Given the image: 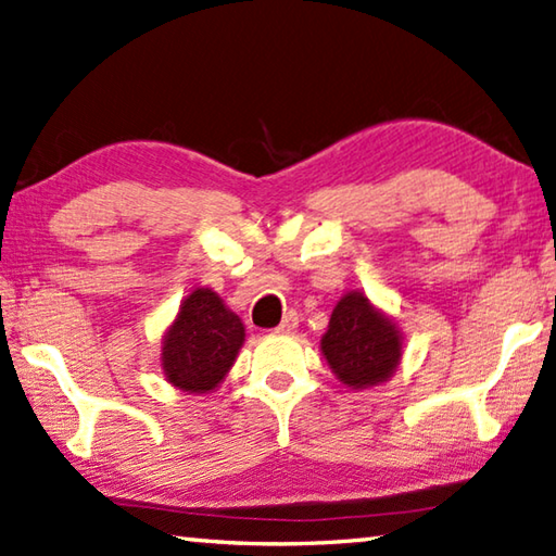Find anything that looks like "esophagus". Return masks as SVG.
<instances>
[{
    "label": "esophagus",
    "mask_w": 556,
    "mask_h": 556,
    "mask_svg": "<svg viewBox=\"0 0 556 556\" xmlns=\"http://www.w3.org/2000/svg\"><path fill=\"white\" fill-rule=\"evenodd\" d=\"M299 328V313H293V311H289L287 315H285V320L279 323V328H277V332L279 334H291L293 330Z\"/></svg>",
    "instance_id": "1"
}]
</instances>
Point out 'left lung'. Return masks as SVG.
<instances>
[{
    "mask_svg": "<svg viewBox=\"0 0 556 556\" xmlns=\"http://www.w3.org/2000/svg\"><path fill=\"white\" fill-rule=\"evenodd\" d=\"M320 350L340 383L364 390L386 383L402 358V334L390 315L378 311L362 291L337 301Z\"/></svg>",
    "mask_w": 556,
    "mask_h": 556,
    "instance_id": "1",
    "label": "left lung"
}]
</instances>
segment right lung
Masks as SVG:
<instances>
[{
    "instance_id": "1",
    "label": "right lung",
    "mask_w": 556,
    "mask_h": 556,
    "mask_svg": "<svg viewBox=\"0 0 556 556\" xmlns=\"http://www.w3.org/2000/svg\"><path fill=\"white\" fill-rule=\"evenodd\" d=\"M245 342V328L219 293L194 289L161 342V368L182 393L204 395L222 383Z\"/></svg>"
}]
</instances>
